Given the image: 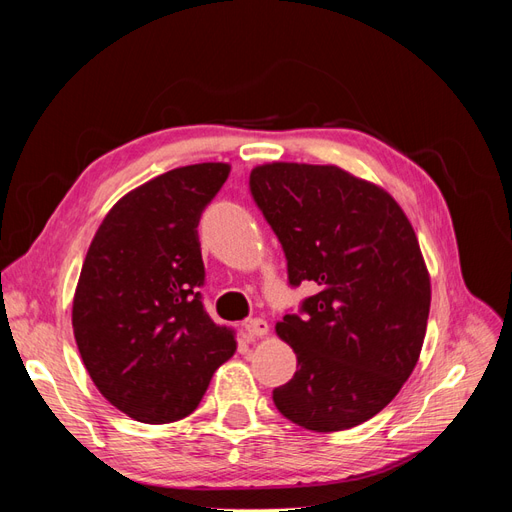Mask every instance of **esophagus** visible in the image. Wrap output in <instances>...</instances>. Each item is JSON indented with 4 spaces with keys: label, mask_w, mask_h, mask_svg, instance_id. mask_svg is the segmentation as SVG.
<instances>
[{
    "label": "esophagus",
    "mask_w": 512,
    "mask_h": 512,
    "mask_svg": "<svg viewBox=\"0 0 512 512\" xmlns=\"http://www.w3.org/2000/svg\"><path fill=\"white\" fill-rule=\"evenodd\" d=\"M245 333L250 337H265V335H269V324L262 318H252L245 322Z\"/></svg>",
    "instance_id": "obj_1"
}]
</instances>
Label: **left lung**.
<instances>
[{
    "label": "left lung",
    "instance_id": "8db88e82",
    "mask_svg": "<svg viewBox=\"0 0 512 512\" xmlns=\"http://www.w3.org/2000/svg\"><path fill=\"white\" fill-rule=\"evenodd\" d=\"M250 190L288 284L320 288L275 324L299 367L275 406L309 431L361 425L391 404L423 348L431 284L414 228L389 192L337 166L262 164Z\"/></svg>",
    "mask_w": 512,
    "mask_h": 512
}]
</instances>
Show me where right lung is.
Here are the masks:
<instances>
[{"instance_id":"obj_1","label":"right lung","mask_w":512,"mask_h":512,"mask_svg":"<svg viewBox=\"0 0 512 512\" xmlns=\"http://www.w3.org/2000/svg\"><path fill=\"white\" fill-rule=\"evenodd\" d=\"M230 166H181L143 183L106 213L72 303V329L98 391L134 421L192 414L213 371L237 350L203 305L198 222Z\"/></svg>"}]
</instances>
